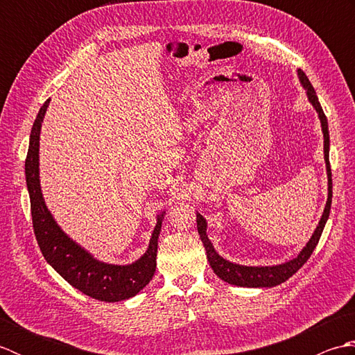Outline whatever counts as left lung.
<instances>
[{"label": "left lung", "instance_id": "1", "mask_svg": "<svg viewBox=\"0 0 355 355\" xmlns=\"http://www.w3.org/2000/svg\"><path fill=\"white\" fill-rule=\"evenodd\" d=\"M297 76L300 84L306 89L308 101L318 111L320 125H322V132H323V154H325V163H327V175H328V200L325 210H323L320 221L315 227L313 236L308 241L306 245L300 250V253L293 258L291 261H286L284 263H279V266H270V267H247V266H239V263H233L227 259H224L223 256L216 253L210 239L207 238V223L202 215L197 214V227L200 238L202 241V245L206 248V254L210 267L215 271V275L223 279L224 282H229L232 285L238 286H250V288H270V286H276L279 284L285 282L286 279H290L296 271L304 266V263L310 258L311 253L314 252L315 245H318L319 239L322 236L323 227L329 218V210H331V200H333V178H331V166H329V132H328V120L325 112H323L320 102L318 99V94H315L311 82L308 80L306 74L302 70H297Z\"/></svg>", "mask_w": 355, "mask_h": 355}]
</instances>
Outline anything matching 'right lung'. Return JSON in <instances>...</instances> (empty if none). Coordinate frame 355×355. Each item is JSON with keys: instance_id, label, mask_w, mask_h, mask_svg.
I'll return each mask as SVG.
<instances>
[{"instance_id": "1", "label": "right lung", "mask_w": 355, "mask_h": 355, "mask_svg": "<svg viewBox=\"0 0 355 355\" xmlns=\"http://www.w3.org/2000/svg\"><path fill=\"white\" fill-rule=\"evenodd\" d=\"M49 103L50 99L42 105L35 119L26 158V182L37 245L45 261L67 282L87 296L102 302H120L130 299L145 288L155 273L158 235L162 230L164 212L157 216L148 250L140 259L128 266H114L96 259L92 253H88L84 247L74 243L64 233L45 206L40 183V134Z\"/></svg>"}]
</instances>
